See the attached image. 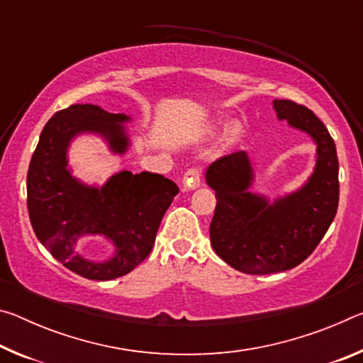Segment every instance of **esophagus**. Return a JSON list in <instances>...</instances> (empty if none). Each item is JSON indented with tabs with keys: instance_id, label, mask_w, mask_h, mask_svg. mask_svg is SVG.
Returning a JSON list of instances; mask_svg holds the SVG:
<instances>
[{
	"instance_id": "esophagus-1",
	"label": "esophagus",
	"mask_w": 363,
	"mask_h": 363,
	"mask_svg": "<svg viewBox=\"0 0 363 363\" xmlns=\"http://www.w3.org/2000/svg\"><path fill=\"white\" fill-rule=\"evenodd\" d=\"M182 182H184V187H186V189L199 187L200 182H201V169L199 167L189 168L186 173H184Z\"/></svg>"
}]
</instances>
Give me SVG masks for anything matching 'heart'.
<instances>
[{"instance_id":"obj_1","label":"heart","mask_w":363,"mask_h":363,"mask_svg":"<svg viewBox=\"0 0 363 363\" xmlns=\"http://www.w3.org/2000/svg\"><path fill=\"white\" fill-rule=\"evenodd\" d=\"M237 133H238V128L237 126H229V130H227V133H225V140H227V143H232V140L235 139Z\"/></svg>"}]
</instances>
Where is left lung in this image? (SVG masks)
Wrapping results in <instances>:
<instances>
[{
	"label": "left lung",
	"instance_id": "1",
	"mask_svg": "<svg viewBox=\"0 0 363 363\" xmlns=\"http://www.w3.org/2000/svg\"><path fill=\"white\" fill-rule=\"evenodd\" d=\"M280 120L303 130L317 143V164L306 186L269 205L250 192L253 169L245 152H233L206 169L208 186L216 190L210 224L213 250L243 274L266 275L296 267L317 248L340 201L337 155L327 126L306 106L275 99Z\"/></svg>",
	"mask_w": 363,
	"mask_h": 363
}]
</instances>
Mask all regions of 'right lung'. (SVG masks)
<instances>
[{
	"instance_id": "add662e5",
	"label": "right lung",
	"mask_w": 363,
	"mask_h": 363,
	"mask_svg": "<svg viewBox=\"0 0 363 363\" xmlns=\"http://www.w3.org/2000/svg\"><path fill=\"white\" fill-rule=\"evenodd\" d=\"M123 113H108L91 104H75L54 113L41 131L27 173L28 216L38 240L72 272L89 280H112L131 272L155 243L160 223L179 192L162 174L112 176L106 186L88 187L67 169V147L79 133H97L112 150L123 153L128 138ZM82 235H104L117 253L106 263L84 260L74 251Z\"/></svg>"
}]
</instances>
